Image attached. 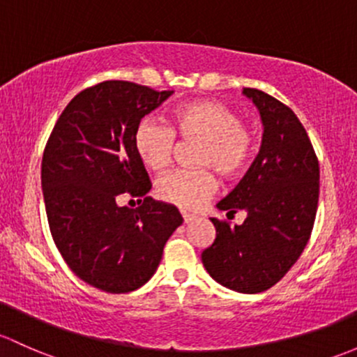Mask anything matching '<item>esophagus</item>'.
Listing matches in <instances>:
<instances>
[{
  "label": "esophagus",
  "instance_id": "obj_1",
  "mask_svg": "<svg viewBox=\"0 0 357 357\" xmlns=\"http://www.w3.org/2000/svg\"><path fill=\"white\" fill-rule=\"evenodd\" d=\"M195 219H197V217H195V215H191V213H186V212H183V220H185V224H190V222H193Z\"/></svg>",
  "mask_w": 357,
  "mask_h": 357
}]
</instances>
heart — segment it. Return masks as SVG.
<instances>
[{
	"mask_svg": "<svg viewBox=\"0 0 357 357\" xmlns=\"http://www.w3.org/2000/svg\"><path fill=\"white\" fill-rule=\"evenodd\" d=\"M178 135L185 142H200L193 155L200 169H179L162 176L155 191L160 200L183 210L200 207L217 188L215 171L226 181L241 178L257 152V135L243 116L217 100H195L172 112L171 128L152 118L142 119L133 133V147L152 171H164L172 159Z\"/></svg>",
	"mask_w": 357,
	"mask_h": 357,
	"instance_id": "heart-1",
	"label": "heart"
}]
</instances>
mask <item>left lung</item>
Here are the masks:
<instances>
[{"label": "left lung", "mask_w": 357, "mask_h": 357, "mask_svg": "<svg viewBox=\"0 0 357 357\" xmlns=\"http://www.w3.org/2000/svg\"><path fill=\"white\" fill-rule=\"evenodd\" d=\"M264 123L260 153L224 200L227 217L245 210L241 226L210 219L215 239L202 253L213 280L257 294L275 286L305 250L320 193V166L305 126L291 107L257 89H243Z\"/></svg>", "instance_id": "8db88e82"}]
</instances>
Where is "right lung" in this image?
I'll return each instance as SVG.
<instances>
[{
	"mask_svg": "<svg viewBox=\"0 0 357 357\" xmlns=\"http://www.w3.org/2000/svg\"><path fill=\"white\" fill-rule=\"evenodd\" d=\"M171 93L100 82L70 100L44 149L40 179L54 245L75 275L111 294L144 286L183 224L174 205L147 195L152 183L133 147L138 123ZM123 194L141 205L121 208Z\"/></svg>",
	"mask_w": 357,
	"mask_h": 357,
	"instance_id": "1",
	"label": "right lung"
}]
</instances>
